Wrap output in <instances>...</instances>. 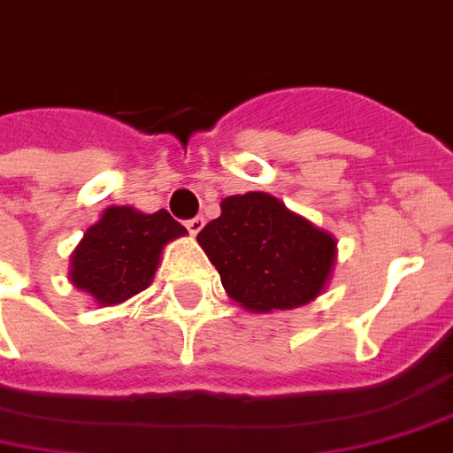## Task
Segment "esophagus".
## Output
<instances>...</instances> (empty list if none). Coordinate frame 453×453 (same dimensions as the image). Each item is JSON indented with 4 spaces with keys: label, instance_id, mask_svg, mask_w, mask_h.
I'll return each instance as SVG.
<instances>
[{
    "label": "esophagus",
    "instance_id": "1",
    "mask_svg": "<svg viewBox=\"0 0 453 453\" xmlns=\"http://www.w3.org/2000/svg\"><path fill=\"white\" fill-rule=\"evenodd\" d=\"M203 226H205V220L201 216L191 218V220L186 223V227H188V233H191V235H198V233L203 230Z\"/></svg>",
    "mask_w": 453,
    "mask_h": 453
}]
</instances>
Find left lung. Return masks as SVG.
I'll list each match as a JSON object with an SVG mask.
<instances>
[{
	"instance_id": "obj_1",
	"label": "left lung",
	"mask_w": 453,
	"mask_h": 453,
	"mask_svg": "<svg viewBox=\"0 0 453 453\" xmlns=\"http://www.w3.org/2000/svg\"><path fill=\"white\" fill-rule=\"evenodd\" d=\"M198 245L227 296L257 314L314 302L336 265V237L262 191L223 198Z\"/></svg>"
}]
</instances>
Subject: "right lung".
Listing matches in <instances>:
<instances>
[{"instance_id": "add662e5", "label": "right lung", "mask_w": 453, "mask_h": 453, "mask_svg": "<svg viewBox=\"0 0 453 453\" xmlns=\"http://www.w3.org/2000/svg\"><path fill=\"white\" fill-rule=\"evenodd\" d=\"M181 235L186 227L166 211L142 213L132 205H110L73 250V287L103 306L127 302L150 287L164 245Z\"/></svg>"}]
</instances>
